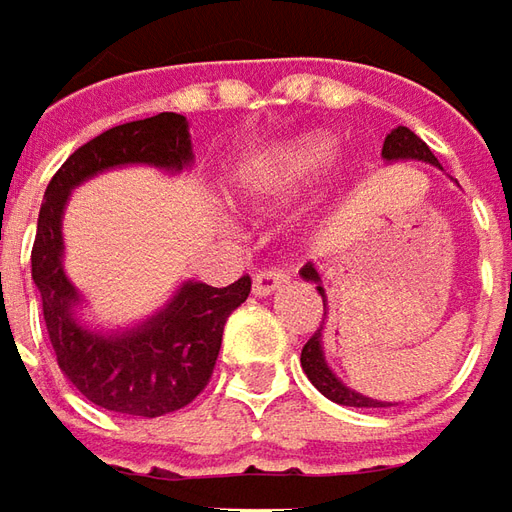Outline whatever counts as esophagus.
Wrapping results in <instances>:
<instances>
[{
  "mask_svg": "<svg viewBox=\"0 0 512 512\" xmlns=\"http://www.w3.org/2000/svg\"><path fill=\"white\" fill-rule=\"evenodd\" d=\"M288 280H291V277H288L283 269H266L255 277L252 291H255L257 297H269L274 291H280L283 285H288Z\"/></svg>",
  "mask_w": 512,
  "mask_h": 512,
  "instance_id": "esophagus-1",
  "label": "esophagus"
}]
</instances>
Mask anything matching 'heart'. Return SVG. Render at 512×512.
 <instances>
[{
    "label": "heart",
    "instance_id": "obj_1",
    "mask_svg": "<svg viewBox=\"0 0 512 512\" xmlns=\"http://www.w3.org/2000/svg\"><path fill=\"white\" fill-rule=\"evenodd\" d=\"M339 151L336 139L319 131L291 139L269 154L243 162L232 173V193L243 201L283 204L314 187Z\"/></svg>",
    "mask_w": 512,
    "mask_h": 512
}]
</instances>
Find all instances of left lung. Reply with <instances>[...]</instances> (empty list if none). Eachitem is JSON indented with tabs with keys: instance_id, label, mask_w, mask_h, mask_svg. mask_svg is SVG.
I'll return each instance as SVG.
<instances>
[{
	"instance_id": "1",
	"label": "left lung",
	"mask_w": 512,
	"mask_h": 512,
	"mask_svg": "<svg viewBox=\"0 0 512 512\" xmlns=\"http://www.w3.org/2000/svg\"><path fill=\"white\" fill-rule=\"evenodd\" d=\"M381 156L387 159V162H401V159H415V162H429V165H437L440 168V162H437V156L431 154V148L423 142V139L417 137L415 131H409L406 125H398V128H392L384 139V148H381ZM302 277L308 280V283H316V291H319V297H322V305L328 308V297H325V288H322V277H319V271H316L314 263H305L300 271ZM328 314V311H325ZM322 330H325V319H322V325L316 328V333L305 342L302 347V370L308 375V381L314 384L325 398H330L333 403H339V406H358V409H370V406H392V403L384 401H373V398H367V395H361L356 389L344 387L342 381L333 375V370L328 367V361H325V350H322Z\"/></svg>"
}]
</instances>
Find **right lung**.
<instances>
[{"instance_id":"1","label":"right lung","mask_w":512,"mask_h":512,"mask_svg":"<svg viewBox=\"0 0 512 512\" xmlns=\"http://www.w3.org/2000/svg\"><path fill=\"white\" fill-rule=\"evenodd\" d=\"M193 162L190 131L182 114L114 125L89 139L52 176L38 212L33 243V283L41 294L44 325L61 373L86 401L120 415L159 417L176 412L207 387L229 314L246 302L252 280L227 288L187 280L165 308L137 328L89 330L75 308L81 294L64 271V218L69 193L97 173L123 165L179 173Z\"/></svg>"}]
</instances>
